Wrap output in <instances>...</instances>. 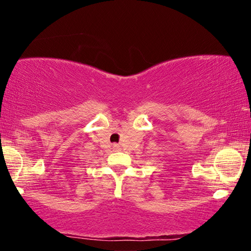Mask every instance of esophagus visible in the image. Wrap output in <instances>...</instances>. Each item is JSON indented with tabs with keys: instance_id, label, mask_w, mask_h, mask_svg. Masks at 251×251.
Instances as JSON below:
<instances>
[{
	"instance_id": "obj_1",
	"label": "esophagus",
	"mask_w": 251,
	"mask_h": 251,
	"mask_svg": "<svg viewBox=\"0 0 251 251\" xmlns=\"http://www.w3.org/2000/svg\"><path fill=\"white\" fill-rule=\"evenodd\" d=\"M113 148H114V151H120V146L116 145V144H114V145H113Z\"/></svg>"
}]
</instances>
